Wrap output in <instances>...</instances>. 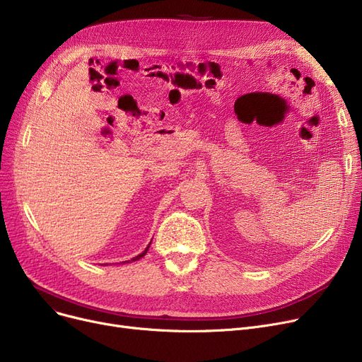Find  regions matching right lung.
I'll return each instance as SVG.
<instances>
[{
  "instance_id": "right-lung-1",
  "label": "right lung",
  "mask_w": 362,
  "mask_h": 362,
  "mask_svg": "<svg viewBox=\"0 0 362 362\" xmlns=\"http://www.w3.org/2000/svg\"><path fill=\"white\" fill-rule=\"evenodd\" d=\"M151 242H152V240H151ZM151 242H149V245H151ZM149 245H148V246H146V248H145V251H144V252H142V254H139V255H138V257H135V258H132V259H129V261H123V262H120V264H126V262H132V261H136V259H139V258H142V257H144V255H145V254H146V252H148V250H149Z\"/></svg>"
}]
</instances>
